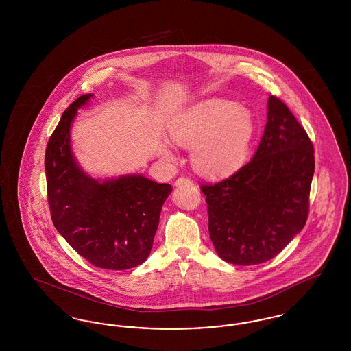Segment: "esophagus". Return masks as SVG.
Returning <instances> with one entry per match:
<instances>
[{
    "instance_id": "obj_1",
    "label": "esophagus",
    "mask_w": 351,
    "mask_h": 351,
    "mask_svg": "<svg viewBox=\"0 0 351 351\" xmlns=\"http://www.w3.org/2000/svg\"><path fill=\"white\" fill-rule=\"evenodd\" d=\"M185 183L192 184V180L188 179V178H179V179L175 182V185H176V186H180V185H183V184Z\"/></svg>"
}]
</instances>
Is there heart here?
Segmentation results:
<instances>
[{
    "label": "heart",
    "mask_w": 351,
    "mask_h": 351,
    "mask_svg": "<svg viewBox=\"0 0 351 351\" xmlns=\"http://www.w3.org/2000/svg\"><path fill=\"white\" fill-rule=\"evenodd\" d=\"M169 135L175 143L192 149V165L208 178H226L242 167L250 154L255 122L250 112L233 101H199L172 119ZM173 158L169 147L162 150Z\"/></svg>",
    "instance_id": "b5f03b06"
}]
</instances>
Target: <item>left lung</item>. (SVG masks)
<instances>
[{
  "label": "left lung",
  "instance_id": "left-lung-1",
  "mask_svg": "<svg viewBox=\"0 0 351 351\" xmlns=\"http://www.w3.org/2000/svg\"><path fill=\"white\" fill-rule=\"evenodd\" d=\"M313 152L287 105L269 96L265 133L250 162L226 180L201 185L221 259L239 266L265 263L300 233L309 212Z\"/></svg>",
  "mask_w": 351,
  "mask_h": 351
}]
</instances>
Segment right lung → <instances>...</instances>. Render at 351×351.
I'll return each instance as SVG.
<instances>
[{"mask_svg": "<svg viewBox=\"0 0 351 351\" xmlns=\"http://www.w3.org/2000/svg\"><path fill=\"white\" fill-rule=\"evenodd\" d=\"M93 97L80 96L63 113L46 149L45 169L51 218L71 247L96 267L128 269L152 249L162 206L172 186L141 173L95 179L77 163L71 128Z\"/></svg>", "mask_w": 351, "mask_h": 351, "instance_id": "obj_1", "label": "right lung"}]
</instances>
